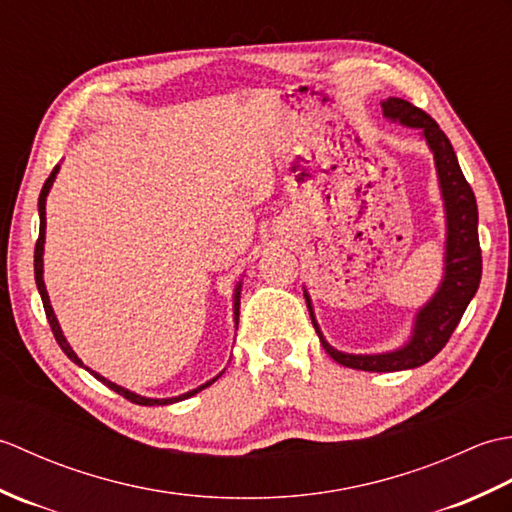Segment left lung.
<instances>
[{
  "mask_svg": "<svg viewBox=\"0 0 512 512\" xmlns=\"http://www.w3.org/2000/svg\"><path fill=\"white\" fill-rule=\"evenodd\" d=\"M383 114L394 118L407 127L422 129L429 147L436 156V167L440 176V187L447 204V266H444V281L427 306L418 312L416 332L413 339L398 352L389 354H343L334 350L323 341V336L314 323V330L319 332L323 350L328 352L336 363L352 369H365V372H400V369H411L429 363L444 345L449 343L453 330L458 328L462 314L475 297L477 286L482 279V248L480 235H477V202L471 184L466 182L460 169V162L455 158L451 140L442 132L440 125L433 118L422 112L420 107L411 105L405 99H394L389 96L383 101ZM308 308H310V299ZM312 317V308H310Z\"/></svg>",
  "mask_w": 512,
  "mask_h": 512,
  "instance_id": "1",
  "label": "left lung"
}]
</instances>
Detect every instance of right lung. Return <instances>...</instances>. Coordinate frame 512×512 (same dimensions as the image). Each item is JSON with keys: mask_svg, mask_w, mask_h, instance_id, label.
I'll list each match as a JSON object with an SVG mask.
<instances>
[{"mask_svg": "<svg viewBox=\"0 0 512 512\" xmlns=\"http://www.w3.org/2000/svg\"><path fill=\"white\" fill-rule=\"evenodd\" d=\"M57 169H59V167H54V171L50 173V178L46 180V184H43V189H41V193H39V237H37V244H35V279H37V288H39V295H41V301H43V310H46V319H48V323H50V330H52V334H54V339H57L59 347H61V350L65 352V356L70 358L72 363H76V365H81V367H83L81 358L72 352V347L68 345V341H65V336L61 334V328H59V323H57V317H54V312H52L50 299H48V292H46V286H43V277H41V275H43V239H46V195H48V191H50V187H52V180H54V176H57ZM237 317H239V290L235 292V319H237ZM85 369H88L90 374H94L96 378H99L103 385H107L110 389H114L116 394H121V396H123V398H127L129 402H136V405H145V407H154V405H171V402H178V400H184V398H191V396L198 394V391H202L204 387L213 385L215 380L220 378V376H217V378L209 380V383H206V385H202V387H198V389H193V391H187V394H182V396H178V398L156 400V398L138 396V394H134V391H129V389H125V387H118L116 383H112V380H107V378L99 376L96 372H92L90 367H85Z\"/></svg>", "mask_w": 512, "mask_h": 512, "instance_id": "1", "label": "right lung"}]
</instances>
